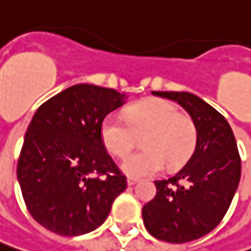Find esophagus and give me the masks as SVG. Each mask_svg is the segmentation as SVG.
<instances>
[{
  "mask_svg": "<svg viewBox=\"0 0 251 251\" xmlns=\"http://www.w3.org/2000/svg\"><path fill=\"white\" fill-rule=\"evenodd\" d=\"M139 182V179L134 176H127V185L129 186H133L134 183H137Z\"/></svg>",
  "mask_w": 251,
  "mask_h": 251,
  "instance_id": "34e87169",
  "label": "esophagus"
}]
</instances>
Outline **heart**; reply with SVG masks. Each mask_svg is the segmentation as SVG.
Listing matches in <instances>:
<instances>
[{"mask_svg":"<svg viewBox=\"0 0 251 251\" xmlns=\"http://www.w3.org/2000/svg\"><path fill=\"white\" fill-rule=\"evenodd\" d=\"M100 136L105 149L119 158L143 137L144 149L129 154L121 168L130 176H149L161 172L167 164L171 169L185 165L195 152L197 127L174 102L151 99L126 109L125 119L104 118Z\"/></svg>","mask_w":251,"mask_h":251,"instance_id":"heart-1","label":"heart"}]
</instances>
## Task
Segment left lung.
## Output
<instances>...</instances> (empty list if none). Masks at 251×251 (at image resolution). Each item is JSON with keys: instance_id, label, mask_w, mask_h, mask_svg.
I'll list each match as a JSON object with an SVG mask.
<instances>
[{"instance_id": "left-lung-1", "label": "left lung", "mask_w": 251, "mask_h": 251, "mask_svg": "<svg viewBox=\"0 0 251 251\" xmlns=\"http://www.w3.org/2000/svg\"><path fill=\"white\" fill-rule=\"evenodd\" d=\"M152 94L187 111L197 127V143L176 175L155 180L157 195L143 207V221L154 238L186 243L210 233L225 217L240 180V155L228 121L204 100L185 91Z\"/></svg>"}]
</instances>
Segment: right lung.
<instances>
[{
	"label": "right lung",
	"instance_id": "1",
	"mask_svg": "<svg viewBox=\"0 0 251 251\" xmlns=\"http://www.w3.org/2000/svg\"><path fill=\"white\" fill-rule=\"evenodd\" d=\"M124 94L75 84L43 102L25 134L18 180L30 215L61 236H79L107 220L126 176L100 136Z\"/></svg>",
	"mask_w": 251,
	"mask_h": 251
}]
</instances>
